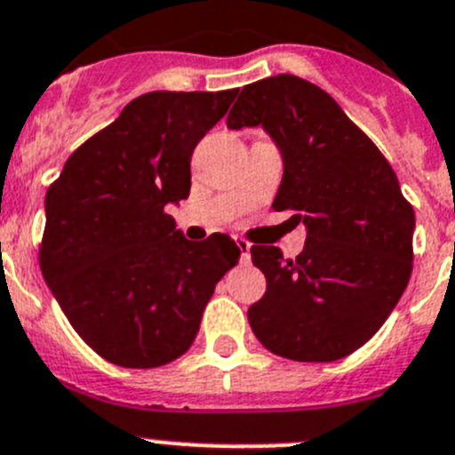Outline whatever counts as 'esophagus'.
<instances>
[{"mask_svg": "<svg viewBox=\"0 0 455 455\" xmlns=\"http://www.w3.org/2000/svg\"><path fill=\"white\" fill-rule=\"evenodd\" d=\"M236 248H239L241 254V263H248L250 261V243L243 239H236Z\"/></svg>", "mask_w": 455, "mask_h": 455, "instance_id": "34e87169", "label": "esophagus"}]
</instances>
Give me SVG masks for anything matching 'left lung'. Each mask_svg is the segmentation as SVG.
<instances>
[{"label": "left lung", "instance_id": "obj_1", "mask_svg": "<svg viewBox=\"0 0 455 455\" xmlns=\"http://www.w3.org/2000/svg\"><path fill=\"white\" fill-rule=\"evenodd\" d=\"M228 127H261L283 160L275 210L306 225L285 261L252 245L266 295L248 308L257 339L295 362H335L364 346L400 301L413 261V207L378 147L317 84L275 76L243 86Z\"/></svg>", "mask_w": 455, "mask_h": 455}]
</instances>
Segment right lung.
Listing matches in <instances>:
<instances>
[{"label": "right lung", "mask_w": 455, "mask_h": 455, "mask_svg": "<svg viewBox=\"0 0 455 455\" xmlns=\"http://www.w3.org/2000/svg\"><path fill=\"white\" fill-rule=\"evenodd\" d=\"M239 91H151L77 147L44 198L40 267L77 335L111 364L156 369L192 346L228 235L188 241L167 205L189 196L194 147Z\"/></svg>", "instance_id": "1"}]
</instances>
